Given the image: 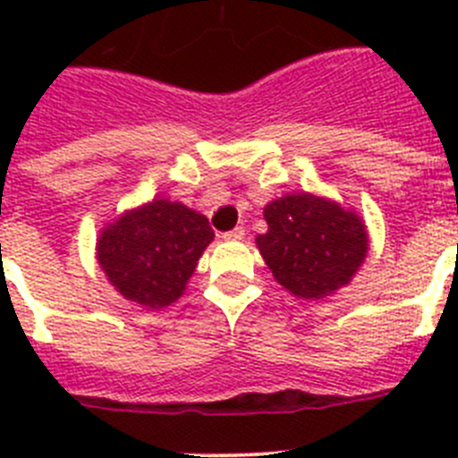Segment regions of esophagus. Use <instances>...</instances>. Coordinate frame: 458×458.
Listing matches in <instances>:
<instances>
[{
  "label": "esophagus",
  "mask_w": 458,
  "mask_h": 458,
  "mask_svg": "<svg viewBox=\"0 0 458 458\" xmlns=\"http://www.w3.org/2000/svg\"><path fill=\"white\" fill-rule=\"evenodd\" d=\"M222 238H226V241H242V238H245V229H242V226H236L232 232L222 233Z\"/></svg>",
  "instance_id": "34e87169"
}]
</instances>
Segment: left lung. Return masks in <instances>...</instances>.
Here are the masks:
<instances>
[{
  "mask_svg": "<svg viewBox=\"0 0 458 458\" xmlns=\"http://www.w3.org/2000/svg\"><path fill=\"white\" fill-rule=\"evenodd\" d=\"M264 217L259 252L279 284L305 301L349 284L369 250L362 217L326 197L286 194L266 206Z\"/></svg>",
  "mask_w": 458,
  "mask_h": 458,
  "instance_id": "1",
  "label": "left lung"
}]
</instances>
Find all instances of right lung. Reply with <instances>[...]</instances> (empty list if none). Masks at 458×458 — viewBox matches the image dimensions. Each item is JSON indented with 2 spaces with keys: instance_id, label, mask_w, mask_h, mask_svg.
Segmentation results:
<instances>
[{
  "instance_id": "right-lung-1",
  "label": "right lung",
  "mask_w": 458,
  "mask_h": 458,
  "mask_svg": "<svg viewBox=\"0 0 458 458\" xmlns=\"http://www.w3.org/2000/svg\"><path fill=\"white\" fill-rule=\"evenodd\" d=\"M213 236L206 216L181 201L153 199L109 222L96 257L125 301L160 310L183 295Z\"/></svg>"
}]
</instances>
